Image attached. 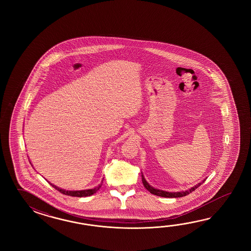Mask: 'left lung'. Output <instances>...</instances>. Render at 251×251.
I'll list each match as a JSON object with an SVG mask.
<instances>
[{"mask_svg": "<svg viewBox=\"0 0 251 251\" xmlns=\"http://www.w3.org/2000/svg\"><path fill=\"white\" fill-rule=\"evenodd\" d=\"M142 181H143V184H144V187L149 191L150 193H151V194H153L155 196H158V197H162V198H182V197H185V196H187V195H189L190 193H192L194 190H196L198 187H199V186H201L202 185V183H199L198 185L197 186H195V187H192L191 189H189V190H187V191H184V192H166V191H163V190H159V189H156V188H153L152 187H151L149 184L146 182V180L144 179V176L142 175ZM203 182H204L203 180Z\"/></svg>", "mask_w": 251, "mask_h": 251, "instance_id": "8db88e82", "label": "left lung"}]
</instances>
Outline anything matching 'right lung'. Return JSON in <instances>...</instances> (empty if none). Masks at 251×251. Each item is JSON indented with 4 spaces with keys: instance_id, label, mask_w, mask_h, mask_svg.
<instances>
[{
    "instance_id": "add662e5",
    "label": "right lung",
    "mask_w": 251,
    "mask_h": 251,
    "mask_svg": "<svg viewBox=\"0 0 251 251\" xmlns=\"http://www.w3.org/2000/svg\"><path fill=\"white\" fill-rule=\"evenodd\" d=\"M102 183H103V180L101 181V184H100V185H99L98 187H95V188L87 189V190H80V191H66V190L61 189V188H59V187L53 186L52 184H50V185H52V187H54L56 190H58L59 192L64 194V195H66V196L77 197V198H83V197H89V196H91V195L95 194V193L101 187Z\"/></svg>"
}]
</instances>
